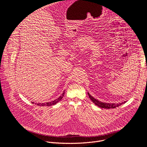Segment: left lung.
Wrapping results in <instances>:
<instances>
[{"instance_id": "8db88e82", "label": "left lung", "mask_w": 147, "mask_h": 147, "mask_svg": "<svg viewBox=\"0 0 147 147\" xmlns=\"http://www.w3.org/2000/svg\"><path fill=\"white\" fill-rule=\"evenodd\" d=\"M88 95L89 96V98H90V99L92 101V102L94 103H95V105L101 108H105V109H111V108H115L116 107H118L120 105H121L122 104L125 103L126 102V101H124L123 102L121 103H105V102H101L100 100H98V99L94 98L92 96H91L89 92H88Z\"/></svg>"}]
</instances>
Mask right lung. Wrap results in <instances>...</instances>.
Returning a JSON list of instances; mask_svg holds the SVG:
<instances>
[{"instance_id": "obj_1", "label": "right lung", "mask_w": 147, "mask_h": 147, "mask_svg": "<svg viewBox=\"0 0 147 147\" xmlns=\"http://www.w3.org/2000/svg\"><path fill=\"white\" fill-rule=\"evenodd\" d=\"M65 91H63V94L57 99H55L54 100H52L51 102H47V103H36L37 105L38 106H42V107H44V106H46V107H51V106H52V105H54L56 104L58 102H59L62 98L63 97L64 95H65ZM32 103H34V102H32Z\"/></svg>"}]
</instances>
